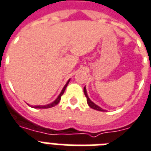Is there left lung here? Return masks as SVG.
Instances as JSON below:
<instances>
[{
    "instance_id": "left-lung-1",
    "label": "left lung",
    "mask_w": 151,
    "mask_h": 151,
    "mask_svg": "<svg viewBox=\"0 0 151 151\" xmlns=\"http://www.w3.org/2000/svg\"><path fill=\"white\" fill-rule=\"evenodd\" d=\"M83 91H84V94H85L86 97V101H87V104L90 106V108H93V109H95V110H97V111H105V110H104L103 108H100L99 106H98L97 104H95L94 102H92L91 100V99L89 98L88 95H87V91H86V86L83 89Z\"/></svg>"
}]
</instances>
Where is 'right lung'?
<instances>
[{"mask_svg":"<svg viewBox=\"0 0 151 151\" xmlns=\"http://www.w3.org/2000/svg\"><path fill=\"white\" fill-rule=\"evenodd\" d=\"M69 81H70V79H69L68 80V82H66V84L65 85V86L63 87L62 91H61V92L60 93V95L57 96V98L54 100L53 102H52L51 104H46V105H36V106H32V105H29V106H31V108H52V107H54V106H56V104H58V103L60 102V98H61V96H62V95L64 94V92H65V88L66 86H68V84H69Z\"/></svg>","mask_w":151,"mask_h":151,"instance_id":"obj_1","label":"right lung"}]
</instances>
